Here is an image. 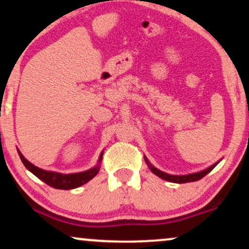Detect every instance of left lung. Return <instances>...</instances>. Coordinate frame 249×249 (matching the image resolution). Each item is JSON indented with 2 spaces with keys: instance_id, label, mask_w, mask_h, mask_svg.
Instances as JSON below:
<instances>
[{
  "instance_id": "1",
  "label": "left lung",
  "mask_w": 249,
  "mask_h": 249,
  "mask_svg": "<svg viewBox=\"0 0 249 249\" xmlns=\"http://www.w3.org/2000/svg\"><path fill=\"white\" fill-rule=\"evenodd\" d=\"M215 165L216 164L209 166V168H207L206 170H202V171H200V172H196V174H191V175H185V176H174V175H168V174H165V172L160 171L159 169L154 168L153 165H150L149 163H148V166H149L150 171H152L153 174H155L157 177L164 179V180L171 181V182H177V184H184V182L200 180V179L203 178L204 176L208 175L209 172L212 171L213 168H215Z\"/></svg>"
}]
</instances>
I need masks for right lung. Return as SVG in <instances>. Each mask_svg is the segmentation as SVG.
Wrapping results in <instances>:
<instances>
[{"label":"right lung","mask_w":249,"mask_h":249,"mask_svg":"<svg viewBox=\"0 0 249 249\" xmlns=\"http://www.w3.org/2000/svg\"><path fill=\"white\" fill-rule=\"evenodd\" d=\"M20 160L24 163V165L26 166V169L30 170L33 175H36L40 180L46 182L49 186L57 188V190H72V188L79 187L81 185L86 184L93 179L97 175L100 170V162H101V157L99 160V164L94 166L93 169L87 170L85 172H79V174H73V175H62L58 172H53V171H46L37 166L33 165L32 163L28 162L25 157L20 154Z\"/></svg>","instance_id":"right-lung-1"}]
</instances>
